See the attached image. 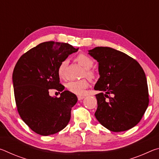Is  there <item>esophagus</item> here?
<instances>
[{
    "label": "esophagus",
    "instance_id": "obj_1",
    "mask_svg": "<svg viewBox=\"0 0 159 159\" xmlns=\"http://www.w3.org/2000/svg\"><path fill=\"white\" fill-rule=\"evenodd\" d=\"M85 98L84 96H78V99L79 100H82V99H83Z\"/></svg>",
    "mask_w": 159,
    "mask_h": 159
}]
</instances>
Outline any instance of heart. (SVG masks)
<instances>
[{
	"mask_svg": "<svg viewBox=\"0 0 159 159\" xmlns=\"http://www.w3.org/2000/svg\"><path fill=\"white\" fill-rule=\"evenodd\" d=\"M75 60L84 68L83 76H86L90 79H94L96 77L95 71L90 68L93 65V60L89 56L85 53H80L78 55ZM67 65V60H64L61 61L57 67V74L60 78H63L65 74V70ZM89 85V83L85 79L74 81H69L66 83V88L69 92L76 95H83L84 94L86 88Z\"/></svg>",
	"mask_w": 159,
	"mask_h": 159,
	"instance_id": "heart-1",
	"label": "heart"
}]
</instances>
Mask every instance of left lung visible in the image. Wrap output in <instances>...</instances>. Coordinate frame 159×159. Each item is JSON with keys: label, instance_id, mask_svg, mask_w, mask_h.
Wrapping results in <instances>:
<instances>
[{"label": "left lung", "instance_id": "8db88e82", "mask_svg": "<svg viewBox=\"0 0 159 159\" xmlns=\"http://www.w3.org/2000/svg\"><path fill=\"white\" fill-rule=\"evenodd\" d=\"M89 54L99 62L95 86L98 121L112 132L129 130L140 121L149 105L144 71L138 61L120 51L97 47Z\"/></svg>", "mask_w": 159, "mask_h": 159}]
</instances>
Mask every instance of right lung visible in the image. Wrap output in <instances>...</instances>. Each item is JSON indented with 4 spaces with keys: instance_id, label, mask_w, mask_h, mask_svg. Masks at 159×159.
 Masks as SVG:
<instances>
[{
    "instance_id": "add662e5",
    "label": "right lung",
    "mask_w": 159,
    "mask_h": 159,
    "mask_svg": "<svg viewBox=\"0 0 159 159\" xmlns=\"http://www.w3.org/2000/svg\"><path fill=\"white\" fill-rule=\"evenodd\" d=\"M79 48L65 43L48 41L23 54L12 74L17 111L32 130L50 135L62 130L71 118V110L78 101L75 94L64 90L57 67ZM62 92L60 98L50 97L49 90Z\"/></svg>"
}]
</instances>
